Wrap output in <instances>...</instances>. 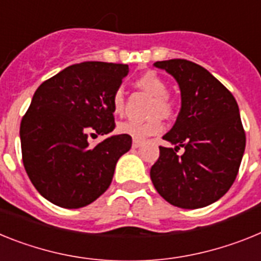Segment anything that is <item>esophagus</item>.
I'll return each instance as SVG.
<instances>
[{
  "label": "esophagus",
  "mask_w": 261,
  "mask_h": 261,
  "mask_svg": "<svg viewBox=\"0 0 261 261\" xmlns=\"http://www.w3.org/2000/svg\"><path fill=\"white\" fill-rule=\"evenodd\" d=\"M142 143H143L142 140L134 139V140H133V148H139V147L142 146Z\"/></svg>",
  "instance_id": "esophagus-1"
}]
</instances>
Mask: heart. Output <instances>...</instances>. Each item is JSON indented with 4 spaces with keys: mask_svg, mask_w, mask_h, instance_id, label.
<instances>
[{
    "mask_svg": "<svg viewBox=\"0 0 261 261\" xmlns=\"http://www.w3.org/2000/svg\"><path fill=\"white\" fill-rule=\"evenodd\" d=\"M137 85L146 92H148L151 96L155 97V101L152 103L151 114H156L153 117L140 121V119H128V121L121 122L118 124V131L121 134L130 135L134 139H144L151 135L162 133L164 128L163 124V117H169L173 112V105L171 99L168 98V85L165 84L162 77L156 72L148 71L146 73L140 74L137 79ZM124 93L122 88H117L112 96V108L115 114H122L124 112Z\"/></svg>",
    "mask_w": 261,
    "mask_h": 261,
    "instance_id": "b5f03b06",
    "label": "heart"
}]
</instances>
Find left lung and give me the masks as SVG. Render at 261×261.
I'll return each mask as SVG.
<instances>
[{
	"label": "left lung",
	"mask_w": 261,
	"mask_h": 261,
	"mask_svg": "<svg viewBox=\"0 0 261 261\" xmlns=\"http://www.w3.org/2000/svg\"><path fill=\"white\" fill-rule=\"evenodd\" d=\"M181 90L177 121L151 168L158 193L172 205L198 209L218 201L234 184L246 148L237 99L207 69L185 59L156 62ZM180 146L186 151L177 155Z\"/></svg>",
	"instance_id": "1"
}]
</instances>
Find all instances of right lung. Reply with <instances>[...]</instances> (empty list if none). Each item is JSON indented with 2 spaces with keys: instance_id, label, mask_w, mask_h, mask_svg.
<instances>
[{
  "instance_id": "1",
  "label": "right lung",
  "mask_w": 261,
  "mask_h": 261,
  "mask_svg": "<svg viewBox=\"0 0 261 261\" xmlns=\"http://www.w3.org/2000/svg\"><path fill=\"white\" fill-rule=\"evenodd\" d=\"M127 64L84 62L46 80L34 93L19 128L22 160L35 189L49 202L79 209L112 184L118 159L131 148L130 135L90 137L115 128L112 96Z\"/></svg>"
}]
</instances>
